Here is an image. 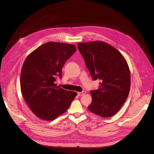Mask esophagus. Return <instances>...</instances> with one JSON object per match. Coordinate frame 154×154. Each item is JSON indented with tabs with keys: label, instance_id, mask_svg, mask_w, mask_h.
<instances>
[{
	"label": "esophagus",
	"instance_id": "34e87169",
	"mask_svg": "<svg viewBox=\"0 0 154 154\" xmlns=\"http://www.w3.org/2000/svg\"><path fill=\"white\" fill-rule=\"evenodd\" d=\"M85 93H86V91H82V92H78V93H77V94H78V96H83V94H85Z\"/></svg>",
	"mask_w": 154,
	"mask_h": 154
}]
</instances>
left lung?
<instances>
[{
	"label": "left lung",
	"instance_id": "left-lung-1",
	"mask_svg": "<svg viewBox=\"0 0 154 154\" xmlns=\"http://www.w3.org/2000/svg\"><path fill=\"white\" fill-rule=\"evenodd\" d=\"M92 79H99V88L91 91L92 102L88 106L92 113L103 118L114 116L128 96L130 74L128 64L116 49L103 41L78 43Z\"/></svg>",
	"mask_w": 154,
	"mask_h": 154
}]
</instances>
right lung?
Masks as SVG:
<instances>
[{"mask_svg": "<svg viewBox=\"0 0 154 154\" xmlns=\"http://www.w3.org/2000/svg\"><path fill=\"white\" fill-rule=\"evenodd\" d=\"M74 45L48 42L30 53L22 67L20 84L23 96L39 118L55 119L67 110L77 96L55 83L61 78L62 68L76 51Z\"/></svg>", "mask_w": 154, "mask_h": 154, "instance_id": "1", "label": "right lung"}]
</instances>
